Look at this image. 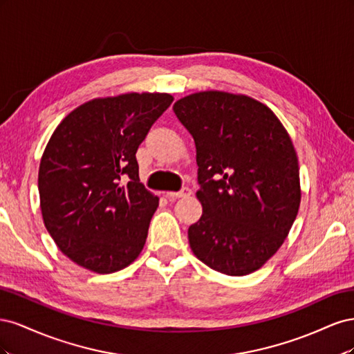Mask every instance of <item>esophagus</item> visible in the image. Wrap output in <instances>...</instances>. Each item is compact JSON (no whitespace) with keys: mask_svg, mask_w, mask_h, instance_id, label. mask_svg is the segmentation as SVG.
<instances>
[{"mask_svg":"<svg viewBox=\"0 0 354 354\" xmlns=\"http://www.w3.org/2000/svg\"><path fill=\"white\" fill-rule=\"evenodd\" d=\"M167 198L168 199H177V198H186L192 195V189L190 187H183L178 192H167Z\"/></svg>","mask_w":354,"mask_h":354,"instance_id":"1","label":"esophagus"}]
</instances>
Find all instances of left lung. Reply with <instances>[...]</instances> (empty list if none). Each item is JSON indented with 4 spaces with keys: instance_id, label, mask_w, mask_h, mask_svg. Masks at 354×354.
Segmentation results:
<instances>
[{
    "instance_id": "1",
    "label": "left lung",
    "mask_w": 354,
    "mask_h": 354,
    "mask_svg": "<svg viewBox=\"0 0 354 354\" xmlns=\"http://www.w3.org/2000/svg\"><path fill=\"white\" fill-rule=\"evenodd\" d=\"M173 111L196 146L203 211L187 232L192 251L224 274L259 270L286 239L301 201L291 137L248 95L201 91Z\"/></svg>"
}]
</instances>
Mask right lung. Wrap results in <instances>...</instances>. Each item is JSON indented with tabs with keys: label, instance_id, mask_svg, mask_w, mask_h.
Wrapping results in <instances>:
<instances>
[{
	"label": "right lung",
	"instance_id": "obj_1",
	"mask_svg": "<svg viewBox=\"0 0 354 354\" xmlns=\"http://www.w3.org/2000/svg\"><path fill=\"white\" fill-rule=\"evenodd\" d=\"M173 100L167 93L90 100L47 143L38 173L42 218L84 269L113 273L142 252L159 199L140 183L136 152Z\"/></svg>",
	"mask_w": 354,
	"mask_h": 354
}]
</instances>
